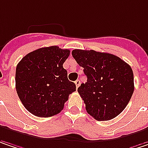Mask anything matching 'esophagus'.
Masks as SVG:
<instances>
[{
	"label": "esophagus",
	"instance_id": "obj_1",
	"mask_svg": "<svg viewBox=\"0 0 148 148\" xmlns=\"http://www.w3.org/2000/svg\"><path fill=\"white\" fill-rule=\"evenodd\" d=\"M74 83H75V84H76V87H77V88H79V84H80V81H79V79H77V80H76Z\"/></svg>",
	"mask_w": 148,
	"mask_h": 148
}]
</instances>
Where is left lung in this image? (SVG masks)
Masks as SVG:
<instances>
[{"mask_svg":"<svg viewBox=\"0 0 148 148\" xmlns=\"http://www.w3.org/2000/svg\"><path fill=\"white\" fill-rule=\"evenodd\" d=\"M72 55L87 76V82L81 84L78 92L88 114L97 121L117 116L134 91L131 66L116 55L95 50L74 49Z\"/></svg>","mask_w":148,"mask_h":148,"instance_id":"8db88e82","label":"left lung"}]
</instances>
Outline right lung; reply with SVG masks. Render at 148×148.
I'll list each match as a JSON object with an SVG mask.
<instances>
[{
    "mask_svg": "<svg viewBox=\"0 0 148 148\" xmlns=\"http://www.w3.org/2000/svg\"><path fill=\"white\" fill-rule=\"evenodd\" d=\"M70 51L58 46L29 53L16 69V90L22 105L32 115L49 117L64 107L69 95L76 90L68 79L63 64Z\"/></svg>",
    "mask_w": 148,
    "mask_h": 148,
    "instance_id": "obj_1",
    "label": "right lung"
}]
</instances>
